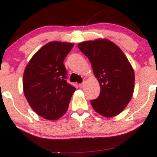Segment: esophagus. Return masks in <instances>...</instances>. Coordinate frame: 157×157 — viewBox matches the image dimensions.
<instances>
[{
    "label": "esophagus",
    "instance_id": "34e87169",
    "mask_svg": "<svg viewBox=\"0 0 157 157\" xmlns=\"http://www.w3.org/2000/svg\"><path fill=\"white\" fill-rule=\"evenodd\" d=\"M84 86H85V82H81V83L79 84V86H80V88H82Z\"/></svg>",
    "mask_w": 157,
    "mask_h": 157
}]
</instances>
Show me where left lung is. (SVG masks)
Wrapping results in <instances>:
<instances>
[{
  "mask_svg": "<svg viewBox=\"0 0 157 157\" xmlns=\"http://www.w3.org/2000/svg\"><path fill=\"white\" fill-rule=\"evenodd\" d=\"M78 48L92 64L101 92L91 100L93 109L104 117L123 111L133 93L135 75L128 59L116 44L106 39L80 43Z\"/></svg>",
  "mask_w": 157,
  "mask_h": 157,
  "instance_id": "8db88e82",
  "label": "left lung"
}]
</instances>
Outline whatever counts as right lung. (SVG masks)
Listing matches in <instances>:
<instances>
[{
    "label": "right lung",
    "instance_id": "1",
    "mask_svg": "<svg viewBox=\"0 0 157 157\" xmlns=\"http://www.w3.org/2000/svg\"><path fill=\"white\" fill-rule=\"evenodd\" d=\"M73 47L71 43H48L34 54L25 68V98L31 108L45 119L56 120L64 115L76 90L67 82L63 63Z\"/></svg>",
    "mask_w": 157,
    "mask_h": 157
}]
</instances>
